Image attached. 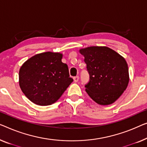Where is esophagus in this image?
<instances>
[{
  "label": "esophagus",
  "instance_id": "1",
  "mask_svg": "<svg viewBox=\"0 0 147 147\" xmlns=\"http://www.w3.org/2000/svg\"><path fill=\"white\" fill-rule=\"evenodd\" d=\"M74 80L75 82H78L79 81V76H76V77H74Z\"/></svg>",
  "mask_w": 147,
  "mask_h": 147
}]
</instances>
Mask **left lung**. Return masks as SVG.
<instances>
[{"instance_id":"1","label":"left lung","mask_w":147,"mask_h":147,"mask_svg":"<svg viewBox=\"0 0 147 147\" xmlns=\"http://www.w3.org/2000/svg\"><path fill=\"white\" fill-rule=\"evenodd\" d=\"M80 52L89 76L85 85L89 97L97 103L107 105L114 103L128 86V65L115 51L105 46H91Z\"/></svg>"}]
</instances>
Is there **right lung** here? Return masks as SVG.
<instances>
[{
  "mask_svg": "<svg viewBox=\"0 0 147 147\" xmlns=\"http://www.w3.org/2000/svg\"><path fill=\"white\" fill-rule=\"evenodd\" d=\"M62 54L47 52L36 54L19 71V84L24 94L38 105H52L61 96L74 80L69 78Z\"/></svg>",
  "mask_w": 147,
  "mask_h": 147,
  "instance_id": "obj_1",
  "label": "right lung"
}]
</instances>
